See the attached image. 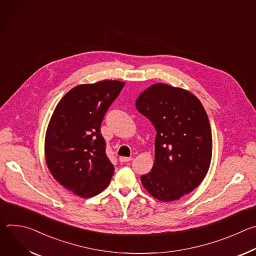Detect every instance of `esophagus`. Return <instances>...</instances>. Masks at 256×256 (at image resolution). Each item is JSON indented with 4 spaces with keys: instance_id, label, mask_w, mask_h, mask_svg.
<instances>
[{
    "instance_id": "34e87169",
    "label": "esophagus",
    "mask_w": 256,
    "mask_h": 256,
    "mask_svg": "<svg viewBox=\"0 0 256 256\" xmlns=\"http://www.w3.org/2000/svg\"><path fill=\"white\" fill-rule=\"evenodd\" d=\"M132 157H120V161L122 163L130 162V161H132Z\"/></svg>"
}]
</instances>
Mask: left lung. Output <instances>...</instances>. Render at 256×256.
Masks as SVG:
<instances>
[{"mask_svg": "<svg viewBox=\"0 0 256 256\" xmlns=\"http://www.w3.org/2000/svg\"><path fill=\"white\" fill-rule=\"evenodd\" d=\"M157 132L155 162L140 176L153 198L169 202L196 188L212 160V140L208 114L192 92L164 83L144 90L134 103Z\"/></svg>", "mask_w": 256, "mask_h": 256, "instance_id": "obj_1", "label": "left lung"}]
</instances>
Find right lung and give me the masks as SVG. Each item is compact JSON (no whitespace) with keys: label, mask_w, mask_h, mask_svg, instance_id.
<instances>
[{"label":"right lung","mask_w":256,"mask_h":256,"mask_svg":"<svg viewBox=\"0 0 256 256\" xmlns=\"http://www.w3.org/2000/svg\"><path fill=\"white\" fill-rule=\"evenodd\" d=\"M124 82L104 80L70 89L48 126L44 155L48 170L64 188L83 198L103 192L114 172L100 126Z\"/></svg>","instance_id":"1"}]
</instances>
